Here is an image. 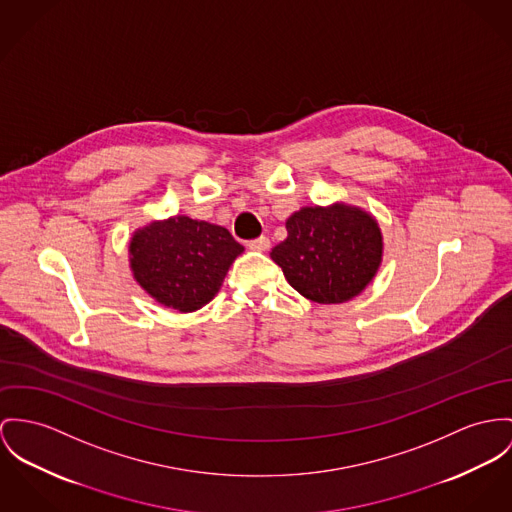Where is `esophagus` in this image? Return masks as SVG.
Wrapping results in <instances>:
<instances>
[{"label": "esophagus", "mask_w": 512, "mask_h": 512, "mask_svg": "<svg viewBox=\"0 0 512 512\" xmlns=\"http://www.w3.org/2000/svg\"><path fill=\"white\" fill-rule=\"evenodd\" d=\"M247 247H249L251 251H267V249L271 247V241H269V237L261 236L257 237V239H251V241L247 243Z\"/></svg>", "instance_id": "34e87169"}]
</instances>
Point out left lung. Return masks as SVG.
I'll return each instance as SVG.
<instances>
[{"label":"left lung","instance_id":"left-lung-1","mask_svg":"<svg viewBox=\"0 0 512 512\" xmlns=\"http://www.w3.org/2000/svg\"><path fill=\"white\" fill-rule=\"evenodd\" d=\"M286 232L271 259L294 290L317 304L353 300L382 265V230L360 206H304L286 220Z\"/></svg>","mask_w":512,"mask_h":512}]
</instances>
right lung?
Segmentation results:
<instances>
[{"instance_id":"right-lung-1","label":"right lung","mask_w":512,"mask_h":512,"mask_svg":"<svg viewBox=\"0 0 512 512\" xmlns=\"http://www.w3.org/2000/svg\"><path fill=\"white\" fill-rule=\"evenodd\" d=\"M243 245L216 224L177 214L138 228L128 243L134 280L158 304L197 312L222 288Z\"/></svg>"}]
</instances>
